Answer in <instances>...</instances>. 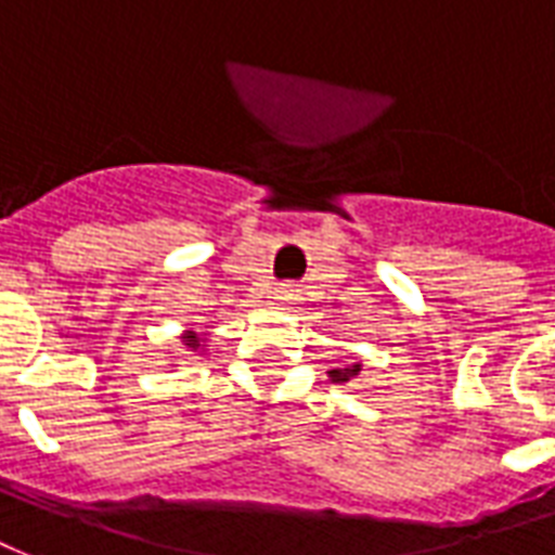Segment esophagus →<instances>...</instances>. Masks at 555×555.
Returning <instances> with one entry per match:
<instances>
[{"label":"esophagus","mask_w":555,"mask_h":555,"mask_svg":"<svg viewBox=\"0 0 555 555\" xmlns=\"http://www.w3.org/2000/svg\"><path fill=\"white\" fill-rule=\"evenodd\" d=\"M293 295H295V289L289 286V283H283V286H278V289H274V298H278L281 304L293 301Z\"/></svg>","instance_id":"34e87169"}]
</instances>
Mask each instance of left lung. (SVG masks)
I'll return each mask as SVG.
<instances>
[{
  "mask_svg": "<svg viewBox=\"0 0 555 555\" xmlns=\"http://www.w3.org/2000/svg\"><path fill=\"white\" fill-rule=\"evenodd\" d=\"M360 372H362V362H351V365H345V369H333V372L327 374H331L333 383H351Z\"/></svg>",
  "mask_w": 555,
  "mask_h": 555,
  "instance_id": "1",
  "label": "left lung"
}]
</instances>
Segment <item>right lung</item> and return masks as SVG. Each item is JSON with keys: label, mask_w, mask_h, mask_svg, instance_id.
<instances>
[{"label": "right lung", "mask_w": 555, "mask_h": 555, "mask_svg": "<svg viewBox=\"0 0 555 555\" xmlns=\"http://www.w3.org/2000/svg\"><path fill=\"white\" fill-rule=\"evenodd\" d=\"M181 341H183V348H186V351H204V333L183 331Z\"/></svg>", "instance_id": "add662e5"}]
</instances>
